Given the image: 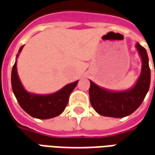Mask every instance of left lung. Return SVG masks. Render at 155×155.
<instances>
[{
    "mask_svg": "<svg viewBox=\"0 0 155 155\" xmlns=\"http://www.w3.org/2000/svg\"><path fill=\"white\" fill-rule=\"evenodd\" d=\"M142 68L138 81L133 87L122 91H114L100 87L91 81L89 90L91 105L98 114L107 117L123 118L131 114L142 104L150 85V69L146 50L137 42Z\"/></svg>",
    "mask_w": 155,
    "mask_h": 155,
    "instance_id": "1",
    "label": "left lung"
}]
</instances>
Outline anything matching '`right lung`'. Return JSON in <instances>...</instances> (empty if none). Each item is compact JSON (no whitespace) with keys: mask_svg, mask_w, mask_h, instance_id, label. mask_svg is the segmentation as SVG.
I'll return each mask as SVG.
<instances>
[{"mask_svg":"<svg viewBox=\"0 0 155 155\" xmlns=\"http://www.w3.org/2000/svg\"><path fill=\"white\" fill-rule=\"evenodd\" d=\"M23 47L24 45L20 48L19 53L16 54L15 62L12 71V91L19 104L27 114L36 119L46 120L60 115L64 110L70 94L75 88L79 81L64 85L60 91L53 94H37L25 91L20 81L16 67L17 58Z\"/></svg>","mask_w":155,"mask_h":155,"instance_id":"1","label":"right lung"}]
</instances>
